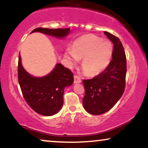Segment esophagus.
Returning a JSON list of instances; mask_svg holds the SVG:
<instances>
[{
	"instance_id": "1",
	"label": "esophagus",
	"mask_w": 148,
	"mask_h": 148,
	"mask_svg": "<svg viewBox=\"0 0 148 148\" xmlns=\"http://www.w3.org/2000/svg\"><path fill=\"white\" fill-rule=\"evenodd\" d=\"M81 82H82V80H81L80 77L78 76H74V83L75 84H77V83H80Z\"/></svg>"
}]
</instances>
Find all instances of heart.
<instances>
[{
    "instance_id": "obj_1",
    "label": "heart",
    "mask_w": 148,
    "mask_h": 148,
    "mask_svg": "<svg viewBox=\"0 0 148 148\" xmlns=\"http://www.w3.org/2000/svg\"><path fill=\"white\" fill-rule=\"evenodd\" d=\"M113 53V45L109 40L94 35H84L74 41L65 56L72 65L82 58L83 74L96 76L108 67Z\"/></svg>"
}]
</instances>
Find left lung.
<instances>
[{"instance_id":"8db88e82","label":"left lung","mask_w":148,"mask_h":148,"mask_svg":"<svg viewBox=\"0 0 148 148\" xmlns=\"http://www.w3.org/2000/svg\"><path fill=\"white\" fill-rule=\"evenodd\" d=\"M113 43L112 60L104 71L90 80H84L83 107L88 113L101 115L113 107L122 97L125 86L126 56L119 39L104 32Z\"/></svg>"}]
</instances>
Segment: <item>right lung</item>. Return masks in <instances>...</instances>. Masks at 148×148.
I'll return each instance as SVG.
<instances>
[{
	"label": "right lung",
	"instance_id": "obj_1",
	"mask_svg": "<svg viewBox=\"0 0 148 148\" xmlns=\"http://www.w3.org/2000/svg\"><path fill=\"white\" fill-rule=\"evenodd\" d=\"M39 32L49 36L62 39L70 34L68 29L36 28L32 33ZM18 79L25 100L36 113L51 116L62 109L64 103V88L74 82L72 72L62 64H56L48 74L35 77L23 67L21 58L18 56Z\"/></svg>",
	"mask_w": 148,
	"mask_h": 148
}]
</instances>
